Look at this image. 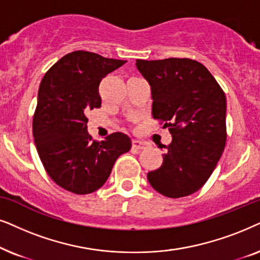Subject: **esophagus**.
<instances>
[{"label": "esophagus", "instance_id": "esophagus-1", "mask_svg": "<svg viewBox=\"0 0 260 260\" xmlns=\"http://www.w3.org/2000/svg\"><path fill=\"white\" fill-rule=\"evenodd\" d=\"M132 146L133 148H136V150H146L148 147V143H146V141H141V140H133Z\"/></svg>", "mask_w": 260, "mask_h": 260}]
</instances>
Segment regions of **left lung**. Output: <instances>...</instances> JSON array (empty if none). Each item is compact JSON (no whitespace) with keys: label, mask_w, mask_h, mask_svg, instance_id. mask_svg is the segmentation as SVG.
Listing matches in <instances>:
<instances>
[{"label":"left lung","mask_w":260,"mask_h":260,"mask_svg":"<svg viewBox=\"0 0 260 260\" xmlns=\"http://www.w3.org/2000/svg\"><path fill=\"white\" fill-rule=\"evenodd\" d=\"M151 85L152 115L172 136L162 164L147 174L155 191L191 195L208 181L226 145V96L205 65L189 58L137 59Z\"/></svg>","instance_id":"obj_1"}]
</instances>
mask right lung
<instances>
[{
  "label": "right lung",
  "instance_id": "add662e5",
  "mask_svg": "<svg viewBox=\"0 0 260 260\" xmlns=\"http://www.w3.org/2000/svg\"><path fill=\"white\" fill-rule=\"evenodd\" d=\"M126 63L88 51L71 52L45 74L33 116L38 154L52 181L78 195L101 188L132 141L116 132L96 141L88 133L89 110L101 107L102 78Z\"/></svg>",
  "mask_w": 260,
  "mask_h": 260
}]
</instances>
